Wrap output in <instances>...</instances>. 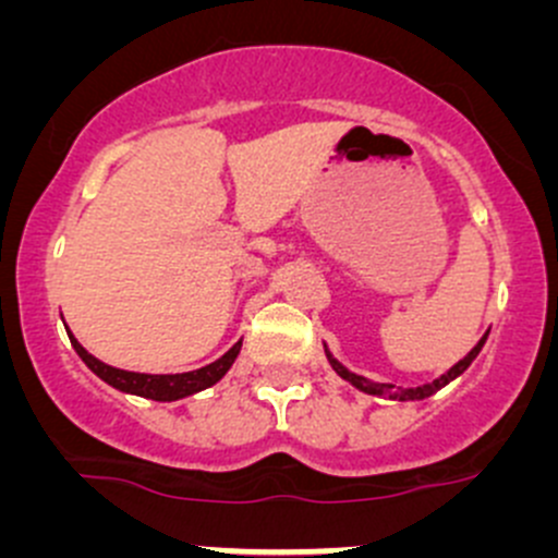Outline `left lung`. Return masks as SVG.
<instances>
[{
  "label": "left lung",
  "mask_w": 558,
  "mask_h": 558,
  "mask_svg": "<svg viewBox=\"0 0 558 558\" xmlns=\"http://www.w3.org/2000/svg\"><path fill=\"white\" fill-rule=\"evenodd\" d=\"M486 337H488V335H483V337H481V342H477V345L472 348V351L466 353V356L461 359L459 364H453V367L448 369L446 375H440V378H437V380H432V384H426V386H418V388H399V391H393V386H391V384H369V380H364L362 375H353V373H348V369L342 367V364L337 362V359L331 356L329 351H326V359H329L331 369H335V373L340 375V378L351 380V384L356 386V388H362L364 393H378V397H384V393H388V397H391V399H399V402H408V399H426V397H432V393H435V391H440L442 386H448V384H451L453 378H459V375L464 373L466 367H470V364H472V359H475L477 353H481V348H483V342H486Z\"/></svg>",
  "instance_id": "1"
}]
</instances>
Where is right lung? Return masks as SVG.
Returning <instances> with one entry per match:
<instances>
[{
    "label": "right lung",
    "mask_w": 558,
    "mask_h": 558,
    "mask_svg": "<svg viewBox=\"0 0 558 558\" xmlns=\"http://www.w3.org/2000/svg\"><path fill=\"white\" fill-rule=\"evenodd\" d=\"M66 335H70V331H66ZM70 342L77 351V356L86 362V367L92 369L94 375H99L105 384L118 388V391L137 393V397H145V399H156V402H174V399L191 397V393L202 391V388H210L213 384H218V380L227 375V369L234 364L240 348H243V340L234 342V345L229 348L218 362L207 364V367L202 369H194V373L145 375V373H126V369H118V367H110V364L99 362V359H94L92 353H88L72 335H70Z\"/></svg>",
    "instance_id": "obj_1"
}]
</instances>
